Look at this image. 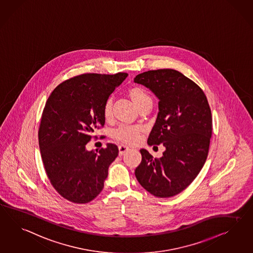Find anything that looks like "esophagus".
<instances>
[{
    "instance_id": "obj_1",
    "label": "esophagus",
    "mask_w": 253,
    "mask_h": 253,
    "mask_svg": "<svg viewBox=\"0 0 253 253\" xmlns=\"http://www.w3.org/2000/svg\"><path fill=\"white\" fill-rule=\"evenodd\" d=\"M128 150H130V148L128 146H126V145H120L119 146V154H120V156H123V154Z\"/></svg>"
}]
</instances>
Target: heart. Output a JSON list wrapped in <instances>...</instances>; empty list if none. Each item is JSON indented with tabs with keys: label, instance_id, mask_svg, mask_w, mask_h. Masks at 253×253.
I'll use <instances>...</instances> for the list:
<instances>
[{
	"label": "heart",
	"instance_id": "b5f03b06",
	"mask_svg": "<svg viewBox=\"0 0 253 253\" xmlns=\"http://www.w3.org/2000/svg\"><path fill=\"white\" fill-rule=\"evenodd\" d=\"M128 95L130 99L135 104L138 109H141L146 105L147 103L151 102L150 96L147 94V92L139 86H132L128 90ZM103 114L106 120H109L112 117V100L109 98L106 100L103 108ZM141 129L139 127H131V126H121L118 128L113 136L114 138L122 142L123 144H132L135 143L139 139Z\"/></svg>",
	"mask_w": 253,
	"mask_h": 253
}]
</instances>
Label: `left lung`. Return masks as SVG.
I'll list each match as a JSON object with an SVG mask.
<instances>
[{
  "instance_id": "1",
  "label": "left lung",
  "mask_w": 253,
  "mask_h": 253,
  "mask_svg": "<svg viewBox=\"0 0 253 253\" xmlns=\"http://www.w3.org/2000/svg\"><path fill=\"white\" fill-rule=\"evenodd\" d=\"M134 83L150 89L159 100L147 144L166 147L160 158L141 149L135 177L156 197L175 196L191 184L206 161L212 136L211 109L204 91L176 70L144 72L136 75Z\"/></svg>"
}]
</instances>
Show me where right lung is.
I'll list each match as a JSON object with an SVG mask.
<instances>
[{
  "label": "right lung",
  "instance_id": "1",
  "mask_svg": "<svg viewBox=\"0 0 253 253\" xmlns=\"http://www.w3.org/2000/svg\"><path fill=\"white\" fill-rule=\"evenodd\" d=\"M127 76L78 75L60 84L48 96L39 130L41 157L53 188L72 203L96 198L119 155L116 144L95 152L86 150V144L105 124L106 100Z\"/></svg>",
  "mask_w": 253,
  "mask_h": 253
}]
</instances>
